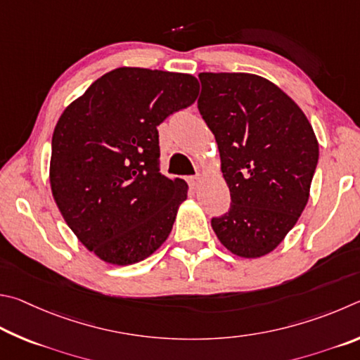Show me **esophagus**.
<instances>
[{
  "label": "esophagus",
  "instance_id": "1",
  "mask_svg": "<svg viewBox=\"0 0 360 360\" xmlns=\"http://www.w3.org/2000/svg\"><path fill=\"white\" fill-rule=\"evenodd\" d=\"M199 181H200V179H199L198 175L190 176V179H188V184H190V186L193 188V190H196V188L199 186Z\"/></svg>",
  "mask_w": 360,
  "mask_h": 360
}]
</instances>
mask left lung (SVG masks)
<instances>
[{"instance_id": "8db88e82", "label": "left lung", "mask_w": 360, "mask_h": 360, "mask_svg": "<svg viewBox=\"0 0 360 360\" xmlns=\"http://www.w3.org/2000/svg\"><path fill=\"white\" fill-rule=\"evenodd\" d=\"M198 109L215 134L231 207L212 218L226 248L259 257L278 247L310 194L319 147L299 105L255 74L200 72Z\"/></svg>"}]
</instances>
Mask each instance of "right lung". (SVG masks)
I'll list each match as a JSON object with an SVG mask.
<instances>
[{
	"instance_id": "obj_1",
	"label": "right lung",
	"mask_w": 360,
	"mask_h": 360,
	"mask_svg": "<svg viewBox=\"0 0 360 360\" xmlns=\"http://www.w3.org/2000/svg\"><path fill=\"white\" fill-rule=\"evenodd\" d=\"M198 93L190 74L118 68L61 113L52 136V193L69 228L103 261H142L172 231L188 185L160 172L158 124Z\"/></svg>"
}]
</instances>
